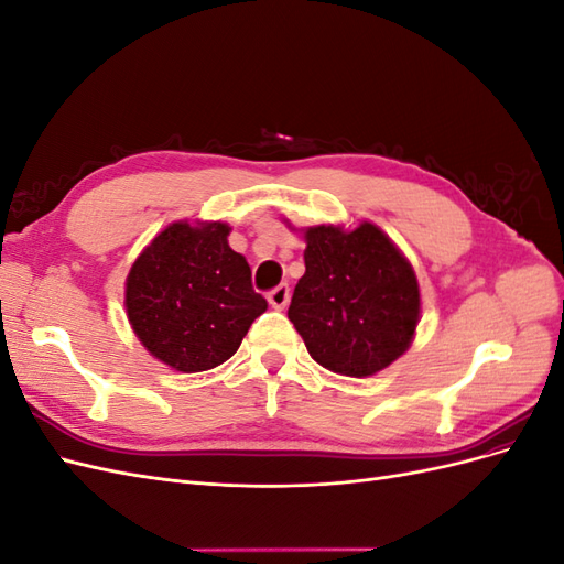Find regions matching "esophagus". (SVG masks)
I'll list each match as a JSON object with an SVG mask.
<instances>
[{"label": "esophagus", "instance_id": "34e87169", "mask_svg": "<svg viewBox=\"0 0 564 564\" xmlns=\"http://www.w3.org/2000/svg\"><path fill=\"white\" fill-rule=\"evenodd\" d=\"M289 299H292V289H289L286 284H280L278 289H272V292L268 294V303L275 311H284L289 305Z\"/></svg>", "mask_w": 564, "mask_h": 564}]
</instances>
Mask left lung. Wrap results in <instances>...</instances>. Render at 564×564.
<instances>
[{
  "label": "left lung",
  "instance_id": "1",
  "mask_svg": "<svg viewBox=\"0 0 564 564\" xmlns=\"http://www.w3.org/2000/svg\"><path fill=\"white\" fill-rule=\"evenodd\" d=\"M284 224L305 242V272L286 315L313 360L355 379L400 360L416 336L421 292L398 245L371 220L301 230Z\"/></svg>",
  "mask_w": 564,
  "mask_h": 564
}]
</instances>
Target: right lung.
Here are the masks:
<instances>
[{"label":"right lung","instance_id":"1","mask_svg":"<svg viewBox=\"0 0 564 564\" xmlns=\"http://www.w3.org/2000/svg\"><path fill=\"white\" fill-rule=\"evenodd\" d=\"M224 220H176L152 237L124 282V308L143 348L183 373L207 371L240 348L268 301L228 245Z\"/></svg>","mask_w":564,"mask_h":564}]
</instances>
